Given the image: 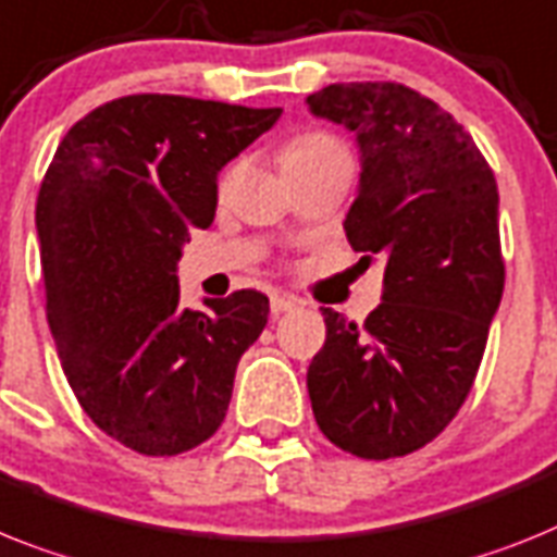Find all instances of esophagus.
<instances>
[{"instance_id":"1","label":"esophagus","mask_w":557,"mask_h":557,"mask_svg":"<svg viewBox=\"0 0 557 557\" xmlns=\"http://www.w3.org/2000/svg\"><path fill=\"white\" fill-rule=\"evenodd\" d=\"M294 308H297V300H294V297H286V294H274V297H271V314L274 317L288 314Z\"/></svg>"}]
</instances>
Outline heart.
I'll list each match as a JSON object with an SVG mask.
<instances>
[{"mask_svg": "<svg viewBox=\"0 0 557 557\" xmlns=\"http://www.w3.org/2000/svg\"><path fill=\"white\" fill-rule=\"evenodd\" d=\"M329 149H343L339 141H334L325 133H306L300 138H294L286 149H283V161L286 158H300V156H314V152H329Z\"/></svg>", "mask_w": 557, "mask_h": 557, "instance_id": "heart-1", "label": "heart"}]
</instances>
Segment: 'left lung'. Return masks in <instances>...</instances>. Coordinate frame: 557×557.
<instances>
[{"instance_id": "left-lung-1", "label": "left lung", "mask_w": 557, "mask_h": 557, "mask_svg": "<svg viewBox=\"0 0 557 557\" xmlns=\"http://www.w3.org/2000/svg\"><path fill=\"white\" fill-rule=\"evenodd\" d=\"M306 104L357 141L343 226L359 263L385 265L362 325L322 308L308 396L336 447L396 459L433 442L473 387L504 294L498 186L459 121L405 84H329Z\"/></svg>"}]
</instances>
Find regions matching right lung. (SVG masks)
I'll list each match as a JSON object with an SVG mask.
<instances>
[{
  "mask_svg": "<svg viewBox=\"0 0 557 557\" xmlns=\"http://www.w3.org/2000/svg\"><path fill=\"white\" fill-rule=\"evenodd\" d=\"M280 107L124 96L64 135L36 200L55 350L84 413L129 450L177 456L228 410L243 350L269 320L251 288L181 308L177 260L218 209V172Z\"/></svg>",
  "mask_w": 557,
  "mask_h": 557,
  "instance_id": "1",
  "label": "right lung"
}]
</instances>
